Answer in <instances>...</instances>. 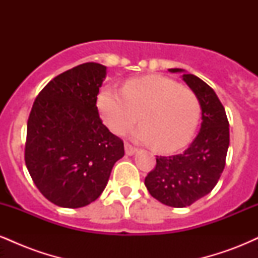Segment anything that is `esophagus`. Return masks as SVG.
<instances>
[{"mask_svg": "<svg viewBox=\"0 0 258 258\" xmlns=\"http://www.w3.org/2000/svg\"><path fill=\"white\" fill-rule=\"evenodd\" d=\"M125 152H126L127 155H133V154L137 152V149H136L135 147H132L131 144L125 143Z\"/></svg>", "mask_w": 258, "mask_h": 258, "instance_id": "34e87169", "label": "esophagus"}]
</instances>
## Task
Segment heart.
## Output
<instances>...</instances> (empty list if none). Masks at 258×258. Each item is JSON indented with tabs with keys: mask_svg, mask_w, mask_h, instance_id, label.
Wrapping results in <instances>:
<instances>
[{
	"mask_svg": "<svg viewBox=\"0 0 258 258\" xmlns=\"http://www.w3.org/2000/svg\"><path fill=\"white\" fill-rule=\"evenodd\" d=\"M103 121L114 133H123L136 121V141L154 143L161 152L185 146L200 119V103L191 90L161 75L128 80L122 91L105 87L98 96Z\"/></svg>",
	"mask_w": 258,
	"mask_h": 258,
	"instance_id": "heart-1",
	"label": "heart"
}]
</instances>
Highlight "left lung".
I'll list each match as a JSON object with an SVG mask.
<instances>
[{"instance_id":"left-lung-1","label":"left lung","mask_w":258,"mask_h":258,"mask_svg":"<svg viewBox=\"0 0 258 258\" xmlns=\"http://www.w3.org/2000/svg\"><path fill=\"white\" fill-rule=\"evenodd\" d=\"M182 79L198 97L201 128L193 143L182 154L156 156V166L144 184L153 198L171 207H185L207 195L217 184L229 147V122L217 94L206 82L183 69Z\"/></svg>"}]
</instances>
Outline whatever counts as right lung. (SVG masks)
Returning a JSON list of instances; mask_svg holds the SVG:
<instances>
[{
  "label": "right lung",
  "mask_w": 258,
  "mask_h": 258,
  "mask_svg": "<svg viewBox=\"0 0 258 258\" xmlns=\"http://www.w3.org/2000/svg\"><path fill=\"white\" fill-rule=\"evenodd\" d=\"M105 76L104 65H78L51 80L32 105L25 164L41 194L57 206L78 209L98 199L125 154L96 105Z\"/></svg>",
  "instance_id": "add662e5"
}]
</instances>
